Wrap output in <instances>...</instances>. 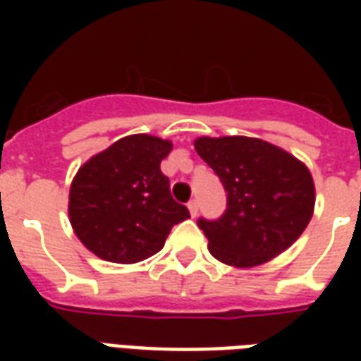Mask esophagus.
Instances as JSON below:
<instances>
[{
  "label": "esophagus",
  "mask_w": 361,
  "mask_h": 361,
  "mask_svg": "<svg viewBox=\"0 0 361 361\" xmlns=\"http://www.w3.org/2000/svg\"><path fill=\"white\" fill-rule=\"evenodd\" d=\"M188 209L191 212V216H197V212H199V203H197V199H191L188 203Z\"/></svg>",
  "instance_id": "obj_1"
}]
</instances>
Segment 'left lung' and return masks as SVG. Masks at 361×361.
<instances>
[{
  "mask_svg": "<svg viewBox=\"0 0 361 361\" xmlns=\"http://www.w3.org/2000/svg\"><path fill=\"white\" fill-rule=\"evenodd\" d=\"M195 150L226 191V211L219 219L197 220L219 261L261 265L302 235L313 214L315 189L300 160L251 137H201Z\"/></svg>",
  "mask_w": 361,
  "mask_h": 361,
  "instance_id": "obj_1",
  "label": "left lung"
}]
</instances>
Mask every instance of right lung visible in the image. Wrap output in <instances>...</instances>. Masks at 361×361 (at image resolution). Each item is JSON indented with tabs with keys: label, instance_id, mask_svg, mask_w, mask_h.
I'll list each match as a JSON object with an SVG mask.
<instances>
[{
	"label": "right lung",
	"instance_id": "right-lung-1",
	"mask_svg": "<svg viewBox=\"0 0 361 361\" xmlns=\"http://www.w3.org/2000/svg\"><path fill=\"white\" fill-rule=\"evenodd\" d=\"M172 142L131 135L96 154L77 172L69 193L75 234L110 263H139L164 247L170 230L189 219L173 201L160 162Z\"/></svg>",
	"mask_w": 361,
	"mask_h": 361
}]
</instances>
